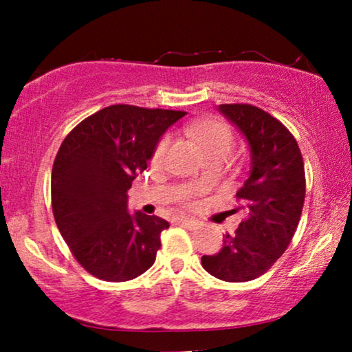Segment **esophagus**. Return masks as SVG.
<instances>
[{
  "instance_id": "1",
  "label": "esophagus",
  "mask_w": 352,
  "mask_h": 352,
  "mask_svg": "<svg viewBox=\"0 0 352 352\" xmlns=\"http://www.w3.org/2000/svg\"><path fill=\"white\" fill-rule=\"evenodd\" d=\"M175 223L182 224V226H186V228H190V229H194L195 226L199 224L194 218H187V216H177V218L175 219Z\"/></svg>"
}]
</instances>
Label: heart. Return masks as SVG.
Wrapping results in <instances>:
<instances>
[{"instance_id": "obj_1", "label": "heart", "mask_w": 352, "mask_h": 352, "mask_svg": "<svg viewBox=\"0 0 352 352\" xmlns=\"http://www.w3.org/2000/svg\"><path fill=\"white\" fill-rule=\"evenodd\" d=\"M194 131L197 134V138H199V141L201 142V146H204L210 160L229 162L230 157L234 155V138L224 124H199V126L194 128ZM168 146H170V138H162L160 142L157 144L155 151H153V160H162ZM200 182H205V179H200Z\"/></svg>"}]
</instances>
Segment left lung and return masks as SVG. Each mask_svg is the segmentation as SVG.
I'll use <instances>...</instances> for the list:
<instances>
[{
    "mask_svg": "<svg viewBox=\"0 0 352 352\" xmlns=\"http://www.w3.org/2000/svg\"><path fill=\"white\" fill-rule=\"evenodd\" d=\"M219 112L243 134L250 173L237 190L247 219L224 235L216 254L201 256L208 274L226 282L263 276L290 245L306 194L305 163L292 133L264 110L250 104H221Z\"/></svg>",
    "mask_w": 352,
    "mask_h": 352,
    "instance_id": "8db88e82",
    "label": "left lung"
}]
</instances>
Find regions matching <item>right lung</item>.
I'll list each match as a JSON object with an SVG mask.
<instances>
[{
	"instance_id": "right-lung-1",
	"label": "right lung",
	"mask_w": 352,
	"mask_h": 352,
	"mask_svg": "<svg viewBox=\"0 0 352 352\" xmlns=\"http://www.w3.org/2000/svg\"><path fill=\"white\" fill-rule=\"evenodd\" d=\"M187 112L117 104L85 118L57 152L52 213L76 261L109 282L136 278L155 263L168 221L128 211V190L158 141Z\"/></svg>"
}]
</instances>
